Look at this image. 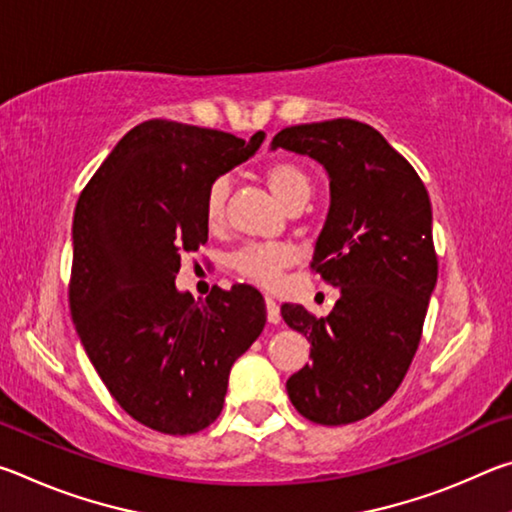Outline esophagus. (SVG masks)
<instances>
[{
  "instance_id": "34e87169",
  "label": "esophagus",
  "mask_w": 512,
  "mask_h": 512,
  "mask_svg": "<svg viewBox=\"0 0 512 512\" xmlns=\"http://www.w3.org/2000/svg\"><path fill=\"white\" fill-rule=\"evenodd\" d=\"M264 302H266V320L271 325H277L282 320V316H280V307L275 305V300L271 298V296H266L264 298Z\"/></svg>"
}]
</instances>
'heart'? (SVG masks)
Listing matches in <instances>:
<instances>
[{
  "label": "heart",
  "mask_w": 512,
  "mask_h": 512,
  "mask_svg": "<svg viewBox=\"0 0 512 512\" xmlns=\"http://www.w3.org/2000/svg\"><path fill=\"white\" fill-rule=\"evenodd\" d=\"M266 183L271 187L277 201L287 210L293 207H305V203L314 194V178L311 173L298 162L277 160L266 169ZM230 178H216L205 194V223L216 228L225 221L228 212V196H230ZM298 253L289 244H248L239 248L230 257V268L246 280L259 284V287L273 289L280 284L282 273L296 262Z\"/></svg>",
  "instance_id": "b5f03b06"
}]
</instances>
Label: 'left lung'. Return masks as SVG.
Segmentation results:
<instances>
[{
    "label": "left lung",
    "instance_id": "obj_1",
    "mask_svg": "<svg viewBox=\"0 0 512 512\" xmlns=\"http://www.w3.org/2000/svg\"><path fill=\"white\" fill-rule=\"evenodd\" d=\"M309 155L329 178V210L311 268L339 287L332 314L282 305L311 343V363L287 381L291 404L318 424H350L388 402L418 350L438 259L431 201L384 135L354 119L284 128L271 151Z\"/></svg>",
    "mask_w": 512,
    "mask_h": 512
}]
</instances>
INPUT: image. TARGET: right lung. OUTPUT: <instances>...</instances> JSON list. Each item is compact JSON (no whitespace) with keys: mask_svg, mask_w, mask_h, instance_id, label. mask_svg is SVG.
I'll return each mask as SVG.
<instances>
[{"mask_svg":"<svg viewBox=\"0 0 512 512\" xmlns=\"http://www.w3.org/2000/svg\"><path fill=\"white\" fill-rule=\"evenodd\" d=\"M178 121L135 126L76 203L69 309L83 350L131 418L187 436L219 418L230 368L266 325L262 293L194 300L180 255L207 241L205 194L264 142Z\"/></svg>","mask_w":512,"mask_h":512,"instance_id":"add662e5","label":"right lung"}]
</instances>
